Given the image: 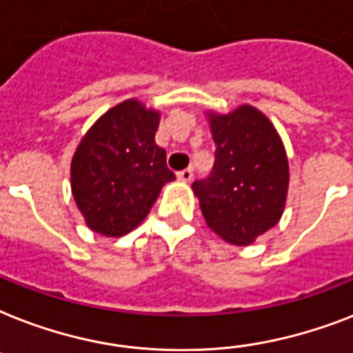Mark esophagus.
<instances>
[{"label": "esophagus", "mask_w": 353, "mask_h": 353, "mask_svg": "<svg viewBox=\"0 0 353 353\" xmlns=\"http://www.w3.org/2000/svg\"><path fill=\"white\" fill-rule=\"evenodd\" d=\"M192 177H194V170L192 168H185V170L177 172V179H181L185 183L192 181Z\"/></svg>", "instance_id": "34e87169"}]
</instances>
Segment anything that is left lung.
Here are the masks:
<instances>
[{
    "instance_id": "left-lung-1",
    "label": "left lung",
    "mask_w": 353,
    "mask_h": 353,
    "mask_svg": "<svg viewBox=\"0 0 353 353\" xmlns=\"http://www.w3.org/2000/svg\"><path fill=\"white\" fill-rule=\"evenodd\" d=\"M216 161L192 185L206 225L232 245H252L276 226L288 192V157L276 127L250 105L208 112Z\"/></svg>"
}]
</instances>
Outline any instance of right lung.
I'll list each match as a JSON object with an SVG mask.
<instances>
[{"label": "right lung", "instance_id": "right-lung-1", "mask_svg": "<svg viewBox=\"0 0 353 353\" xmlns=\"http://www.w3.org/2000/svg\"><path fill=\"white\" fill-rule=\"evenodd\" d=\"M159 112L127 99L105 112L83 136L70 163L72 196L90 230L119 237L148 216L176 176L156 145Z\"/></svg>", "mask_w": 353, "mask_h": 353}]
</instances>
